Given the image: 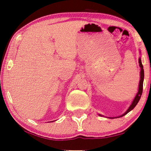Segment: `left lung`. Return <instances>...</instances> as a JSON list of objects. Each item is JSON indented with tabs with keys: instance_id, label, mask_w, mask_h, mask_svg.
I'll return each mask as SVG.
<instances>
[{
	"instance_id": "left-lung-1",
	"label": "left lung",
	"mask_w": 151,
	"mask_h": 151,
	"mask_svg": "<svg viewBox=\"0 0 151 151\" xmlns=\"http://www.w3.org/2000/svg\"><path fill=\"white\" fill-rule=\"evenodd\" d=\"M139 67H140V80H139V88H138V92L137 93V94H136V96L135 97V98H134V100H133V102H132L131 104L130 105L129 108L127 109V111L124 113V114L119 115L117 117H121L124 116V115H127L128 113L130 112L131 110H133V109L135 108L136 105L137 104L138 102H139V100H140V98H141L142 96V91H143V82H144V69H143V65H142V60H141V58H139ZM100 116H102V115L99 114ZM109 118H117V117H109Z\"/></svg>"
}]
</instances>
